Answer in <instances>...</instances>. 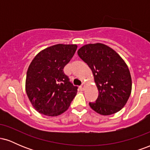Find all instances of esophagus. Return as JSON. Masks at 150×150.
Returning <instances> with one entry per match:
<instances>
[{"instance_id":"obj_1","label":"esophagus","mask_w":150,"mask_h":150,"mask_svg":"<svg viewBox=\"0 0 150 150\" xmlns=\"http://www.w3.org/2000/svg\"><path fill=\"white\" fill-rule=\"evenodd\" d=\"M85 82H82V85L80 86V88L81 90H84V89H85Z\"/></svg>"}]
</instances>
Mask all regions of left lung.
Masks as SVG:
<instances>
[{
  "label": "left lung",
  "mask_w": 150,
  "mask_h": 150,
  "mask_svg": "<svg viewBox=\"0 0 150 150\" xmlns=\"http://www.w3.org/2000/svg\"><path fill=\"white\" fill-rule=\"evenodd\" d=\"M77 54L92 70L99 96L90 107L104 116L119 111L131 93L132 80L126 63L114 50L100 43L83 46Z\"/></svg>",
  "instance_id": "8db88e82"
}]
</instances>
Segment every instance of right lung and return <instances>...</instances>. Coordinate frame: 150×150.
Wrapping results in <instances>:
<instances>
[{"instance_id":"obj_1","label":"right lung","mask_w":150,"mask_h":150,"mask_svg":"<svg viewBox=\"0 0 150 150\" xmlns=\"http://www.w3.org/2000/svg\"><path fill=\"white\" fill-rule=\"evenodd\" d=\"M75 44H56L40 51L31 62L26 77V92L39 113L56 116L65 112L77 88L63 72L75 54Z\"/></svg>"}]
</instances>
